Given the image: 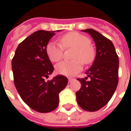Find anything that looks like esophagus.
Listing matches in <instances>:
<instances>
[{
	"mask_svg": "<svg viewBox=\"0 0 131 131\" xmlns=\"http://www.w3.org/2000/svg\"><path fill=\"white\" fill-rule=\"evenodd\" d=\"M68 80H69V83H71L73 81H74V79H71V78H69Z\"/></svg>",
	"mask_w": 131,
	"mask_h": 131,
	"instance_id": "1",
	"label": "esophagus"
}]
</instances>
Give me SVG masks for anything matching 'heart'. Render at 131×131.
<instances>
[{
    "label": "heart",
    "instance_id": "b5f03b06",
    "mask_svg": "<svg viewBox=\"0 0 131 131\" xmlns=\"http://www.w3.org/2000/svg\"><path fill=\"white\" fill-rule=\"evenodd\" d=\"M60 43L50 41L46 46V52L52 62L60 61L63 54V48H72L73 60L62 61L55 67L57 73L65 76H72L83 68V62L90 64L95 58V49L89 43L87 36L78 32H71L64 35L60 38Z\"/></svg>",
    "mask_w": 131,
    "mask_h": 131
}]
</instances>
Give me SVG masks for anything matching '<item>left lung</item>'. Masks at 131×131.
I'll list each match as a JSON object with an SVG mask.
<instances>
[{"instance_id":"obj_1","label":"left lung","mask_w":131,"mask_h":131,"mask_svg":"<svg viewBox=\"0 0 131 131\" xmlns=\"http://www.w3.org/2000/svg\"><path fill=\"white\" fill-rule=\"evenodd\" d=\"M82 31L93 38L96 55L92 66L85 72L87 77L78 79L81 87L76 93L77 101L83 110L95 112L106 105L115 92L118 82L119 61L110 39L92 29Z\"/></svg>"}]
</instances>
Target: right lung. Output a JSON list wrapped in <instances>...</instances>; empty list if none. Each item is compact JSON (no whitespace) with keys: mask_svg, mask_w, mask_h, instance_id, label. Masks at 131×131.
<instances>
[{"mask_svg":"<svg viewBox=\"0 0 131 131\" xmlns=\"http://www.w3.org/2000/svg\"><path fill=\"white\" fill-rule=\"evenodd\" d=\"M54 32L39 30L33 33L19 44L12 60L17 91L30 108L40 113L50 112L57 108L59 93L68 83L67 78L62 75L46 81L54 70L46 46Z\"/></svg>","mask_w":131,"mask_h":131,"instance_id":"obj_1","label":"right lung"}]
</instances>
